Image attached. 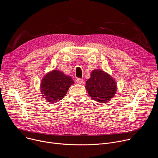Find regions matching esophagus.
I'll use <instances>...</instances> for the list:
<instances>
[{"label":"esophagus","mask_w":158,"mask_h":158,"mask_svg":"<svg viewBox=\"0 0 158 158\" xmlns=\"http://www.w3.org/2000/svg\"><path fill=\"white\" fill-rule=\"evenodd\" d=\"M76 82H77V84H82V83H83V82H84L83 79H80V78H77V79H76Z\"/></svg>","instance_id":"1"}]
</instances>
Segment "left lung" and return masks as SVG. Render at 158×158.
<instances>
[{
  "label": "left lung",
  "instance_id": "obj_1",
  "mask_svg": "<svg viewBox=\"0 0 158 158\" xmlns=\"http://www.w3.org/2000/svg\"><path fill=\"white\" fill-rule=\"evenodd\" d=\"M85 84L89 96L99 102H106L114 97L116 92L117 87L113 79L100 70H94Z\"/></svg>",
  "mask_w": 158,
  "mask_h": 158
}]
</instances>
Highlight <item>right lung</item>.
Instances as JSON below:
<instances>
[{
	"label": "right lung",
	"mask_w": 158,
	"mask_h": 158,
	"mask_svg": "<svg viewBox=\"0 0 158 158\" xmlns=\"http://www.w3.org/2000/svg\"><path fill=\"white\" fill-rule=\"evenodd\" d=\"M73 84L74 81L70 76H67L59 71H53L43 78L41 92L48 102H56L65 96Z\"/></svg>",
	"instance_id": "add662e5"
}]
</instances>
